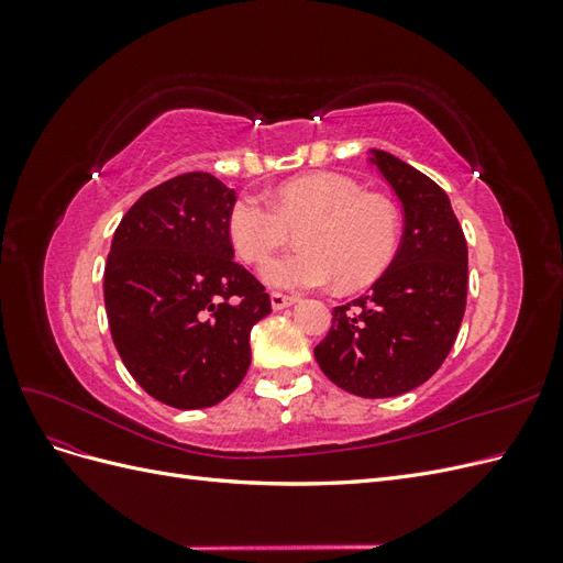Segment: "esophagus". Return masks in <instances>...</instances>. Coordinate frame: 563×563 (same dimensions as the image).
Segmentation results:
<instances>
[{"mask_svg":"<svg viewBox=\"0 0 563 563\" xmlns=\"http://www.w3.org/2000/svg\"><path fill=\"white\" fill-rule=\"evenodd\" d=\"M269 302H272V310H284V308H291L296 302L294 296H286V294H269Z\"/></svg>","mask_w":563,"mask_h":563,"instance_id":"1","label":"esophagus"}]
</instances>
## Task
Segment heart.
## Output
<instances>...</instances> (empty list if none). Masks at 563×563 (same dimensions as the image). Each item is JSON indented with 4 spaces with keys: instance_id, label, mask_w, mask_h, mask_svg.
<instances>
[{
    "instance_id": "obj_1",
    "label": "heart",
    "mask_w": 563,
    "mask_h": 563,
    "mask_svg": "<svg viewBox=\"0 0 563 563\" xmlns=\"http://www.w3.org/2000/svg\"><path fill=\"white\" fill-rule=\"evenodd\" d=\"M300 249L263 265V279L286 291L319 288L338 279L340 288L376 282L399 244V211L387 197L364 192L343 174H310L286 180L272 207L242 195L228 213V234L244 263H261L291 230Z\"/></svg>"
}]
</instances>
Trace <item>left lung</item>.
<instances>
[{
  "instance_id": "8db88e82",
  "label": "left lung",
  "mask_w": 563,
  "mask_h": 563,
  "mask_svg": "<svg viewBox=\"0 0 563 563\" xmlns=\"http://www.w3.org/2000/svg\"><path fill=\"white\" fill-rule=\"evenodd\" d=\"M371 162L401 201V244L368 294L333 308L314 356L338 387L385 399L430 380L449 356L467 305V242L432 178L383 150Z\"/></svg>"
}]
</instances>
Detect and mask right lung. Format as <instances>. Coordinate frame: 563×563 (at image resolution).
<instances>
[{
	"label": "right lung",
	"instance_id": "add662e5",
	"mask_svg": "<svg viewBox=\"0 0 563 563\" xmlns=\"http://www.w3.org/2000/svg\"><path fill=\"white\" fill-rule=\"evenodd\" d=\"M234 190L192 172L147 190L114 230L106 312L114 347L150 397L174 408L223 401L246 376L265 286L234 263Z\"/></svg>",
	"mask_w": 563,
	"mask_h": 563
}]
</instances>
